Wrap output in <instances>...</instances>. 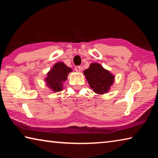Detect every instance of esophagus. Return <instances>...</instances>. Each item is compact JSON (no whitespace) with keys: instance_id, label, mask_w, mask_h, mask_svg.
Segmentation results:
<instances>
[{"instance_id":"1","label":"esophagus","mask_w":158,"mask_h":158,"mask_svg":"<svg viewBox=\"0 0 158 158\" xmlns=\"http://www.w3.org/2000/svg\"><path fill=\"white\" fill-rule=\"evenodd\" d=\"M74 69H75V70L77 71V72H80L81 71V66L80 65H77V66H76L75 68H74Z\"/></svg>"}]
</instances>
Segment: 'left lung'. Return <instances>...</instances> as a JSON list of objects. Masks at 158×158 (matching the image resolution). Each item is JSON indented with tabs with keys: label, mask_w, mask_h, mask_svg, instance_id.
<instances>
[{
	"label": "left lung",
	"mask_w": 158,
	"mask_h": 158,
	"mask_svg": "<svg viewBox=\"0 0 158 158\" xmlns=\"http://www.w3.org/2000/svg\"><path fill=\"white\" fill-rule=\"evenodd\" d=\"M90 86L98 94H104L113 84L114 77L98 63H93L84 72Z\"/></svg>",
	"instance_id": "obj_1"
}]
</instances>
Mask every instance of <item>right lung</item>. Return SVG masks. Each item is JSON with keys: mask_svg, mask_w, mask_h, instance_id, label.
<instances>
[{"mask_svg": "<svg viewBox=\"0 0 158 158\" xmlns=\"http://www.w3.org/2000/svg\"><path fill=\"white\" fill-rule=\"evenodd\" d=\"M71 71V68L67 67L63 63L55 64L48 73L47 77L45 79L47 85L53 91H60L62 90L63 82L67 79L68 73Z\"/></svg>", "mask_w": 158, "mask_h": 158, "instance_id": "obj_1", "label": "right lung"}]
</instances>
